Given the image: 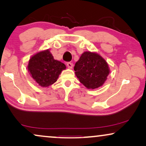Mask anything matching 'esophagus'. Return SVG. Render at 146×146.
<instances>
[{"label":"esophagus","instance_id":"1","mask_svg":"<svg viewBox=\"0 0 146 146\" xmlns=\"http://www.w3.org/2000/svg\"><path fill=\"white\" fill-rule=\"evenodd\" d=\"M67 66H68V68L72 69V67H73V64L71 63V62H68L67 63Z\"/></svg>","mask_w":146,"mask_h":146}]
</instances>
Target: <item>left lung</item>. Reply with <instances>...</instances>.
Masks as SVG:
<instances>
[{
  "instance_id": "1",
  "label": "left lung",
  "mask_w": 146,
  "mask_h": 146,
  "mask_svg": "<svg viewBox=\"0 0 146 146\" xmlns=\"http://www.w3.org/2000/svg\"><path fill=\"white\" fill-rule=\"evenodd\" d=\"M79 81L88 89L102 86L110 72L108 64L95 52L86 51L82 54L74 68Z\"/></svg>"
}]
</instances>
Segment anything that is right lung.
Wrapping results in <instances>:
<instances>
[{
  "label": "right lung",
  "instance_id": "obj_1",
  "mask_svg": "<svg viewBox=\"0 0 146 146\" xmlns=\"http://www.w3.org/2000/svg\"><path fill=\"white\" fill-rule=\"evenodd\" d=\"M31 76L41 87H49L57 81L62 71L66 68L60 61L54 60L49 49L32 56L28 64Z\"/></svg>",
  "mask_w": 146,
  "mask_h": 146
}]
</instances>
